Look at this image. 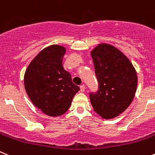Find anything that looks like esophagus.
<instances>
[{
  "label": "esophagus",
  "instance_id": "obj_1",
  "mask_svg": "<svg viewBox=\"0 0 155 155\" xmlns=\"http://www.w3.org/2000/svg\"><path fill=\"white\" fill-rule=\"evenodd\" d=\"M85 89H86V87H85V85H81V86L80 87V90H81V92H84V91H85Z\"/></svg>",
  "mask_w": 155,
  "mask_h": 155
}]
</instances>
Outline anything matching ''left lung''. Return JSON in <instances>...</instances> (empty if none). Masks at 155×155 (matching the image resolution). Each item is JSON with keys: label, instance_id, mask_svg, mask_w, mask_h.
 <instances>
[{"label": "left lung", "instance_id": "8db88e82", "mask_svg": "<svg viewBox=\"0 0 155 155\" xmlns=\"http://www.w3.org/2000/svg\"><path fill=\"white\" fill-rule=\"evenodd\" d=\"M91 54L99 83L98 91L90 94L91 105L103 119H113L133 101L138 84L136 71L129 58L110 44H99Z\"/></svg>", "mask_w": 155, "mask_h": 155}]
</instances>
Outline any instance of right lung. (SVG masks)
<instances>
[{
	"instance_id": "add662e5",
	"label": "right lung",
	"mask_w": 155,
	"mask_h": 155,
	"mask_svg": "<svg viewBox=\"0 0 155 155\" xmlns=\"http://www.w3.org/2000/svg\"><path fill=\"white\" fill-rule=\"evenodd\" d=\"M66 48L51 45L29 63L24 74L26 92L35 107L47 116H59L70 108L80 88L62 65Z\"/></svg>"
}]
</instances>
